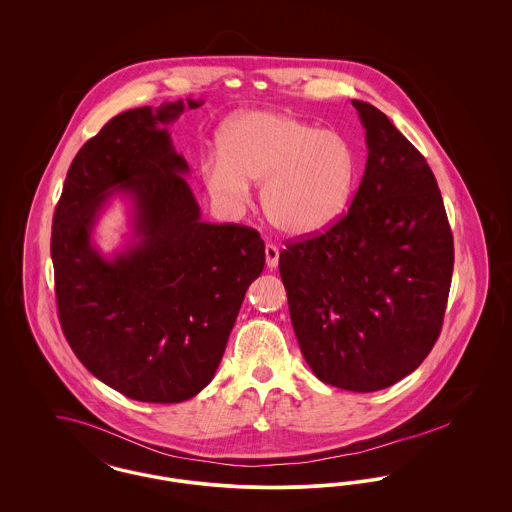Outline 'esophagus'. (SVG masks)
Wrapping results in <instances>:
<instances>
[{"label": "esophagus", "mask_w": 512, "mask_h": 512, "mask_svg": "<svg viewBox=\"0 0 512 512\" xmlns=\"http://www.w3.org/2000/svg\"><path fill=\"white\" fill-rule=\"evenodd\" d=\"M265 257H267V267L272 268L278 267V259H280V249L276 245L267 244L265 247Z\"/></svg>", "instance_id": "obj_1"}]
</instances>
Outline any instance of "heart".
Instances as JSON below:
<instances>
[{
    "mask_svg": "<svg viewBox=\"0 0 512 512\" xmlns=\"http://www.w3.org/2000/svg\"><path fill=\"white\" fill-rule=\"evenodd\" d=\"M217 157L201 169L207 192L244 203L249 184H263L261 201L272 226L309 238L345 215L357 182L349 140L286 113L245 111L217 134Z\"/></svg>",
    "mask_w": 512,
    "mask_h": 512,
    "instance_id": "obj_1",
    "label": "heart"
}]
</instances>
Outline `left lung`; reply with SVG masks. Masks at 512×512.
Instances as JSON below:
<instances>
[{
    "mask_svg": "<svg viewBox=\"0 0 512 512\" xmlns=\"http://www.w3.org/2000/svg\"><path fill=\"white\" fill-rule=\"evenodd\" d=\"M365 174L345 217L286 245L280 276L301 353L324 384L390 388L438 340L453 276V234L432 169L374 105Z\"/></svg>",
    "mask_w": 512,
    "mask_h": 512,
    "instance_id": "8db88e82",
    "label": "left lung"
}]
</instances>
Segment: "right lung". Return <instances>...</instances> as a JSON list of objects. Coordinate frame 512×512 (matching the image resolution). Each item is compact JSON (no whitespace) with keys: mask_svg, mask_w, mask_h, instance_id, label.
<instances>
[{"mask_svg":"<svg viewBox=\"0 0 512 512\" xmlns=\"http://www.w3.org/2000/svg\"><path fill=\"white\" fill-rule=\"evenodd\" d=\"M203 101L124 111L76 153L51 226L63 334L98 380L146 403H180L215 376L265 242L211 224L184 178L167 126ZM131 201L133 234L105 258L91 232L108 199Z\"/></svg>","mask_w":512,"mask_h":512,"instance_id":"obj_1","label":"right lung"}]
</instances>
